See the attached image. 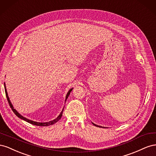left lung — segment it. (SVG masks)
Returning <instances> with one entry per match:
<instances>
[{
	"label": "left lung",
	"mask_w": 156,
	"mask_h": 156,
	"mask_svg": "<svg viewBox=\"0 0 156 156\" xmlns=\"http://www.w3.org/2000/svg\"><path fill=\"white\" fill-rule=\"evenodd\" d=\"M92 124H93V123H92ZM94 124V126H97V127H101V126H98V125H96V124Z\"/></svg>",
	"instance_id": "1"
}]
</instances>
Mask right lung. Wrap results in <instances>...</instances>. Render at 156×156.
Masks as SVG:
<instances>
[{
	"label": "right lung",
	"mask_w": 156,
	"mask_h": 156,
	"mask_svg": "<svg viewBox=\"0 0 156 156\" xmlns=\"http://www.w3.org/2000/svg\"><path fill=\"white\" fill-rule=\"evenodd\" d=\"M4 88H5V93H6V96L7 100H8V101L9 105H10V107L12 108V110L13 111V112L14 113H15V115H16L17 116H18L19 118H20V119H23V120H25V121H26V122H29V123H30V124H31L35 125V126H51V125H53V124L56 123V122H57L61 119V117H62V112H63V111H64V108L62 109V112H60V114L59 115V116H58L57 118H56V119H55V120H52V121L48 122H34V121H32V120L27 119H26V118H25V117H23V116H21V115L20 114V113H19V112L15 109V108H13V105H12V103H11V102H10V99H9L8 96V93H7L6 89L5 83H4ZM72 88L70 89L69 90V92H68L67 95H66V100L68 99V96H69V94H70L71 92H72Z\"/></svg>",
	"instance_id": "1"
}]
</instances>
